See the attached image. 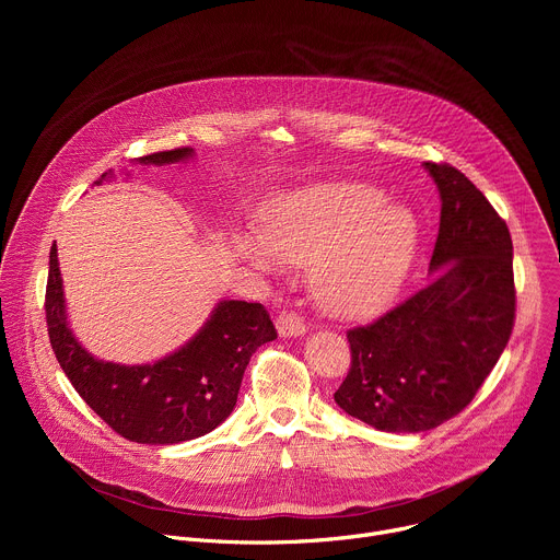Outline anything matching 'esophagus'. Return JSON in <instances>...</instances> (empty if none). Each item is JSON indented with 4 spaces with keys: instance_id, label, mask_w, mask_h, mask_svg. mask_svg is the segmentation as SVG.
Here are the masks:
<instances>
[{
    "instance_id": "obj_1",
    "label": "esophagus",
    "mask_w": 560,
    "mask_h": 560,
    "mask_svg": "<svg viewBox=\"0 0 560 560\" xmlns=\"http://www.w3.org/2000/svg\"><path fill=\"white\" fill-rule=\"evenodd\" d=\"M277 330H279L281 337H299V335H303L305 332L303 316H299L292 310H283L277 316Z\"/></svg>"
}]
</instances>
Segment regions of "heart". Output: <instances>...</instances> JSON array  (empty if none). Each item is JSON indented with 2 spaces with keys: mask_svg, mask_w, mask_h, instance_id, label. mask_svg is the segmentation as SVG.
<instances>
[{
  "mask_svg": "<svg viewBox=\"0 0 560 560\" xmlns=\"http://www.w3.org/2000/svg\"><path fill=\"white\" fill-rule=\"evenodd\" d=\"M419 219L387 203L370 184H328L277 203L261 238H242V253L259 268L281 261L310 268V285L326 310L361 316L387 305L401 290L417 248Z\"/></svg>",
  "mask_w": 560,
  "mask_h": 560,
  "instance_id": "b5f03b06",
  "label": "heart"
}]
</instances>
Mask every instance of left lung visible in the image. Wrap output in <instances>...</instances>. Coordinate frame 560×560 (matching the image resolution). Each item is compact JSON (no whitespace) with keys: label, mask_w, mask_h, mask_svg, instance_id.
I'll return each mask as SVG.
<instances>
[{"label":"left lung","mask_w":560,"mask_h":560,"mask_svg":"<svg viewBox=\"0 0 560 560\" xmlns=\"http://www.w3.org/2000/svg\"><path fill=\"white\" fill-rule=\"evenodd\" d=\"M441 223L425 288L348 330L337 406L383 432H425L463 412L503 354L516 318L512 236L486 195L425 162Z\"/></svg>","instance_id":"8db88e82"}]
</instances>
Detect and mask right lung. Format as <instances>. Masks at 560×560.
<instances>
[{
  "label": "right lung",
  "instance_id": "add662e5",
  "mask_svg": "<svg viewBox=\"0 0 560 560\" xmlns=\"http://www.w3.org/2000/svg\"><path fill=\"white\" fill-rule=\"evenodd\" d=\"M192 156V148H175L139 156V164H175ZM110 173H104L102 184ZM46 326L52 352L86 406L119 436L173 445L212 432L236 406L250 357L277 339L261 303L221 301L208 324L175 354L148 365L106 363L89 354L72 337L57 248H50L46 283Z\"/></svg>",
  "mask_w": 560,
  "mask_h": 560
}]
</instances>
